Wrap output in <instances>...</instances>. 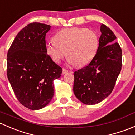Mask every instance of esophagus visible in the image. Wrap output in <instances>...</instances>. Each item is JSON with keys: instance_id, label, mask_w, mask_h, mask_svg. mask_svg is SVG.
<instances>
[{"instance_id": "esophagus-1", "label": "esophagus", "mask_w": 135, "mask_h": 135, "mask_svg": "<svg viewBox=\"0 0 135 135\" xmlns=\"http://www.w3.org/2000/svg\"><path fill=\"white\" fill-rule=\"evenodd\" d=\"M68 72V71L66 69H62V74H65V73H67Z\"/></svg>"}]
</instances>
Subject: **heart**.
I'll use <instances>...</instances> for the list:
<instances>
[{
	"mask_svg": "<svg viewBox=\"0 0 135 135\" xmlns=\"http://www.w3.org/2000/svg\"><path fill=\"white\" fill-rule=\"evenodd\" d=\"M99 47L97 34L84 28H66L56 33L53 41L45 45L47 55L55 63H60L66 56L70 66L84 67L95 57Z\"/></svg>",
	"mask_w": 135,
	"mask_h": 135,
	"instance_id": "1",
	"label": "heart"
}]
</instances>
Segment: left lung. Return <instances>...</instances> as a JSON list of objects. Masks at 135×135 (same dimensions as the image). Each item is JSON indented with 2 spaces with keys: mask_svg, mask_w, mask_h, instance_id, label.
<instances>
[{
  "mask_svg": "<svg viewBox=\"0 0 135 135\" xmlns=\"http://www.w3.org/2000/svg\"><path fill=\"white\" fill-rule=\"evenodd\" d=\"M98 52L86 67L74 73L73 91L86 105L98 104L107 98L122 69V52L113 32L101 25Z\"/></svg>",
  "mask_w": 135,
  "mask_h": 135,
  "instance_id": "1",
  "label": "left lung"
}]
</instances>
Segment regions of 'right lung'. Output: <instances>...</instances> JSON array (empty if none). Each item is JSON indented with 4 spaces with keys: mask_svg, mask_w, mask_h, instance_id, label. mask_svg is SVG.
<instances>
[{
    "mask_svg": "<svg viewBox=\"0 0 135 135\" xmlns=\"http://www.w3.org/2000/svg\"><path fill=\"white\" fill-rule=\"evenodd\" d=\"M51 26L28 24L15 37L7 55V76L16 98L30 110L47 106L55 93L53 81L62 69L45 51V36Z\"/></svg>",
    "mask_w": 135,
    "mask_h": 135,
    "instance_id": "add662e5",
    "label": "right lung"
}]
</instances>
